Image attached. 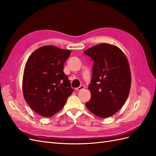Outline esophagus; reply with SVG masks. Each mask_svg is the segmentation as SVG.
<instances>
[{"mask_svg": "<svg viewBox=\"0 0 156 156\" xmlns=\"http://www.w3.org/2000/svg\"><path fill=\"white\" fill-rule=\"evenodd\" d=\"M84 88H85V86H83V85H81L80 87H77V88H76V91H80V90L84 89Z\"/></svg>", "mask_w": 156, "mask_h": 156, "instance_id": "1", "label": "esophagus"}]
</instances>
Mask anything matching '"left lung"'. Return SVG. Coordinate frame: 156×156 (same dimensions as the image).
I'll list each match as a JSON object with an SVG mask.
<instances>
[{
    "label": "left lung",
    "mask_w": 156,
    "mask_h": 156,
    "mask_svg": "<svg viewBox=\"0 0 156 156\" xmlns=\"http://www.w3.org/2000/svg\"><path fill=\"white\" fill-rule=\"evenodd\" d=\"M94 61L88 89L90 100L86 103L91 113L107 118L121 108L129 96L131 76L129 62L119 47L100 43L83 52Z\"/></svg>",
    "instance_id": "8db88e82"
}]
</instances>
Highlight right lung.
Listing matches in <instances>:
<instances>
[{"instance_id": "add662e5", "label": "right lung", "mask_w": 156, "mask_h": 156, "mask_svg": "<svg viewBox=\"0 0 156 156\" xmlns=\"http://www.w3.org/2000/svg\"><path fill=\"white\" fill-rule=\"evenodd\" d=\"M70 53V50L46 45L35 50L26 62L23 97L31 108L43 117H52L58 112L74 91L63 72Z\"/></svg>"}]
</instances>
